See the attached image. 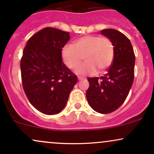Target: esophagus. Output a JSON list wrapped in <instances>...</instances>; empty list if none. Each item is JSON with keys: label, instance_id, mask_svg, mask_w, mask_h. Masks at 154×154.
<instances>
[{"label": "esophagus", "instance_id": "esophagus-1", "mask_svg": "<svg viewBox=\"0 0 154 154\" xmlns=\"http://www.w3.org/2000/svg\"><path fill=\"white\" fill-rule=\"evenodd\" d=\"M77 78H78L79 80H82V79H84L82 77H80V76H77Z\"/></svg>", "mask_w": 154, "mask_h": 154}]
</instances>
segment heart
Returning <instances> with one entry per match:
<instances>
[{
    "instance_id": "1",
    "label": "heart",
    "mask_w": 154,
    "mask_h": 154,
    "mask_svg": "<svg viewBox=\"0 0 154 154\" xmlns=\"http://www.w3.org/2000/svg\"><path fill=\"white\" fill-rule=\"evenodd\" d=\"M114 47L112 41L106 37L86 35L78 38L73 45H66L63 48L61 57L65 65L75 69L82 60L85 63L76 69L77 74L93 75L103 72L112 63Z\"/></svg>"
}]
</instances>
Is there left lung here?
<instances>
[{
    "label": "left lung",
    "mask_w": 154,
    "mask_h": 154,
    "mask_svg": "<svg viewBox=\"0 0 154 154\" xmlns=\"http://www.w3.org/2000/svg\"><path fill=\"white\" fill-rule=\"evenodd\" d=\"M112 41L114 56L107 73L98 78L88 77L87 100L92 109L100 114L116 111L125 102L134 80L135 56L131 42L114 29L101 30Z\"/></svg>",
    "instance_id": "1"
}]
</instances>
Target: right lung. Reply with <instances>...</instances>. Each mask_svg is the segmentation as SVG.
<instances>
[{
	"mask_svg": "<svg viewBox=\"0 0 154 154\" xmlns=\"http://www.w3.org/2000/svg\"><path fill=\"white\" fill-rule=\"evenodd\" d=\"M70 33L45 27L31 37L23 51L20 68L24 93L32 105L45 114L59 113L77 82L63 63L62 48Z\"/></svg>",
	"mask_w": 154,
	"mask_h": 154,
	"instance_id": "1",
	"label": "right lung"
}]
</instances>
